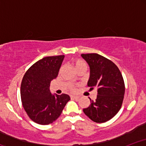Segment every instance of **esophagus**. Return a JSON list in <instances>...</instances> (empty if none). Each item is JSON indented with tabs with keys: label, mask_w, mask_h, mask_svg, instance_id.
Instances as JSON below:
<instances>
[{
	"label": "esophagus",
	"mask_w": 146,
	"mask_h": 146,
	"mask_svg": "<svg viewBox=\"0 0 146 146\" xmlns=\"http://www.w3.org/2000/svg\"><path fill=\"white\" fill-rule=\"evenodd\" d=\"M71 98L72 100H79V99H80V97L75 96V95H71Z\"/></svg>",
	"instance_id": "1"
}]
</instances>
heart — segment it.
Returning <instances> with one entry per match:
<instances>
[{
  "label": "heart",
  "instance_id": "1",
  "mask_svg": "<svg viewBox=\"0 0 146 146\" xmlns=\"http://www.w3.org/2000/svg\"><path fill=\"white\" fill-rule=\"evenodd\" d=\"M73 64H74L75 68L76 70H78L79 68H87L86 64L85 63V62H84L83 60H75ZM62 67L60 68V71H62ZM75 90L74 87L73 86H71V90Z\"/></svg>",
  "mask_w": 146,
  "mask_h": 146
}]
</instances>
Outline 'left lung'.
Here are the masks:
<instances>
[{"label":"left lung","mask_w":146,"mask_h":146,"mask_svg":"<svg viewBox=\"0 0 146 146\" xmlns=\"http://www.w3.org/2000/svg\"><path fill=\"white\" fill-rule=\"evenodd\" d=\"M90 68L88 86L98 87L95 100L83 109L92 121L104 123L112 119L121 108L125 85L119 69L113 62L98 53L82 54Z\"/></svg>","instance_id":"8db88e82"}]
</instances>
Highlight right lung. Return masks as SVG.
I'll list each match as a JSON object with an SVG mask.
<instances>
[{
  "label": "right lung",
  "mask_w": 146,
  "mask_h": 146,
  "mask_svg": "<svg viewBox=\"0 0 146 146\" xmlns=\"http://www.w3.org/2000/svg\"><path fill=\"white\" fill-rule=\"evenodd\" d=\"M64 56H48L33 64L25 73L21 86V101L27 115L38 124L56 121L69 101V95L51 94L50 84L56 79Z\"/></svg>",
  "instance_id": "1"
}]
</instances>
